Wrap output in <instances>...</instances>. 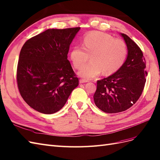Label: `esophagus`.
I'll return each mask as SVG.
<instances>
[{"mask_svg":"<svg viewBox=\"0 0 160 160\" xmlns=\"http://www.w3.org/2000/svg\"><path fill=\"white\" fill-rule=\"evenodd\" d=\"M88 82V81L86 79H81L79 80L80 83H83V82Z\"/></svg>","mask_w":160,"mask_h":160,"instance_id":"obj_1","label":"esophagus"}]
</instances>
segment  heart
I'll use <instances>...</instances> for the list:
<instances>
[{"label":"heart","instance_id":"heart-1","mask_svg":"<svg viewBox=\"0 0 160 160\" xmlns=\"http://www.w3.org/2000/svg\"><path fill=\"white\" fill-rule=\"evenodd\" d=\"M128 49L121 39H116L111 35L100 32H91L82 39V47L74 46L70 52V58L74 68L80 69L79 75L87 79L94 78L102 71L111 75L122 66L126 59Z\"/></svg>","mask_w":160,"mask_h":160}]
</instances>
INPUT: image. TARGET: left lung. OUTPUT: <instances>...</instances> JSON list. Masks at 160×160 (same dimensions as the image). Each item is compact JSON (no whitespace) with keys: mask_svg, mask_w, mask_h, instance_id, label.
Returning a JSON list of instances; mask_svg holds the SVG:
<instances>
[{"mask_svg":"<svg viewBox=\"0 0 160 160\" xmlns=\"http://www.w3.org/2000/svg\"><path fill=\"white\" fill-rule=\"evenodd\" d=\"M128 48V56L117 72L97 81L94 101L107 113H117L128 109L138 100L148 73L146 60L140 47L124 34H121Z\"/></svg>","mask_w":160,"mask_h":160,"instance_id":"obj_1","label":"left lung"}]
</instances>
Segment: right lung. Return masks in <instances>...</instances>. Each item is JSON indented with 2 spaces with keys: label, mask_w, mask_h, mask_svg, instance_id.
Here are the masks:
<instances>
[{
  "label": "right lung",
  "mask_w": 160,
  "mask_h": 160,
  "mask_svg": "<svg viewBox=\"0 0 160 160\" xmlns=\"http://www.w3.org/2000/svg\"><path fill=\"white\" fill-rule=\"evenodd\" d=\"M79 30L48 29L28 40L21 49L16 70L18 89L24 101L39 112L59 111L79 85L68 54Z\"/></svg>",
  "instance_id": "obj_1"
}]
</instances>
